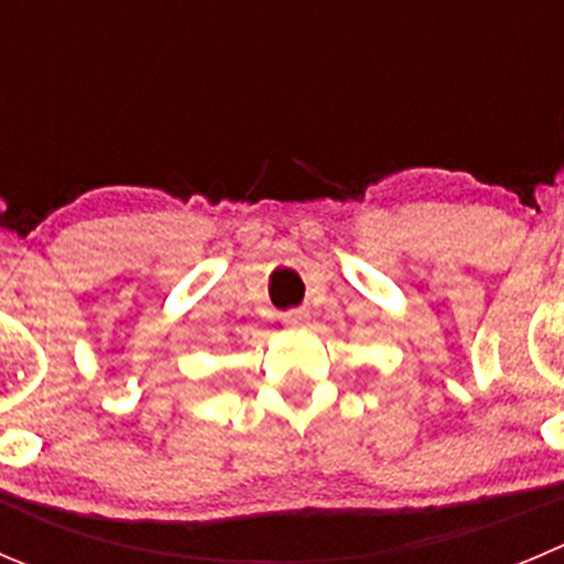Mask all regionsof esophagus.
<instances>
[{
	"label": "esophagus",
	"mask_w": 564,
	"mask_h": 564,
	"mask_svg": "<svg viewBox=\"0 0 564 564\" xmlns=\"http://www.w3.org/2000/svg\"><path fill=\"white\" fill-rule=\"evenodd\" d=\"M281 319L286 322V325H300V322L308 319V314H305V308H289Z\"/></svg>",
	"instance_id": "34e87169"
}]
</instances>
